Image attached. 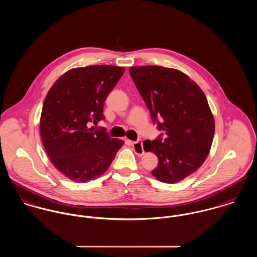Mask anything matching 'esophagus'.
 I'll return each mask as SVG.
<instances>
[{
  "label": "esophagus",
  "mask_w": 257,
  "mask_h": 257,
  "mask_svg": "<svg viewBox=\"0 0 257 257\" xmlns=\"http://www.w3.org/2000/svg\"><path fill=\"white\" fill-rule=\"evenodd\" d=\"M133 147L136 151L137 154L139 155H143L145 153V149H144V145H143V141H137V142H133Z\"/></svg>",
  "instance_id": "34e87169"
}]
</instances>
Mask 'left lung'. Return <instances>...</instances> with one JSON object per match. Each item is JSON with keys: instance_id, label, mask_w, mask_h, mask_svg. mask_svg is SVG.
Returning a JSON list of instances; mask_svg holds the SVG:
<instances>
[{"instance_id": "obj_1", "label": "left lung", "mask_w": 257, "mask_h": 257, "mask_svg": "<svg viewBox=\"0 0 257 257\" xmlns=\"http://www.w3.org/2000/svg\"><path fill=\"white\" fill-rule=\"evenodd\" d=\"M130 74L152 121L163 132L154 141L144 142L150 147L147 151L158 157L151 173L163 183L180 182L203 164L212 147L215 120L207 98L194 81L176 69L139 66L131 67Z\"/></svg>"}]
</instances>
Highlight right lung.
<instances>
[{"mask_svg": "<svg viewBox=\"0 0 257 257\" xmlns=\"http://www.w3.org/2000/svg\"><path fill=\"white\" fill-rule=\"evenodd\" d=\"M124 72L123 67L91 65L74 68L50 88L43 102L40 136L52 164L77 183L89 182L107 171L123 142L106 128L104 103Z\"/></svg>", "mask_w": 257, "mask_h": 257, "instance_id": "1", "label": "right lung"}]
</instances>
